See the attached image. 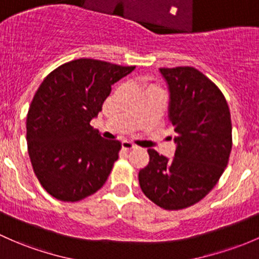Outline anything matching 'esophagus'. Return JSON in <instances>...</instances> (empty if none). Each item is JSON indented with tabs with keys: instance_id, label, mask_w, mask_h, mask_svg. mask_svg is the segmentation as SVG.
Returning <instances> with one entry per match:
<instances>
[{
	"instance_id": "obj_1",
	"label": "esophagus",
	"mask_w": 259,
	"mask_h": 259,
	"mask_svg": "<svg viewBox=\"0 0 259 259\" xmlns=\"http://www.w3.org/2000/svg\"><path fill=\"white\" fill-rule=\"evenodd\" d=\"M121 148L124 149V150H132V149H135L137 148V145H135V144H133V143H130V141H122L121 143Z\"/></svg>"
}]
</instances>
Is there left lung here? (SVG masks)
<instances>
[{"label": "left lung", "instance_id": "8db88e82", "mask_svg": "<svg viewBox=\"0 0 259 259\" xmlns=\"http://www.w3.org/2000/svg\"><path fill=\"white\" fill-rule=\"evenodd\" d=\"M170 89L168 116L178 144L167 160L149 149L139 184L149 200L167 211L190 207L219 182L230 160L232 122L219 87L194 67L160 68Z\"/></svg>", "mask_w": 259, "mask_h": 259}]
</instances>
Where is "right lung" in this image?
Here are the masks:
<instances>
[{
  "label": "right lung",
  "mask_w": 259,
  "mask_h": 259,
  "mask_svg": "<svg viewBox=\"0 0 259 259\" xmlns=\"http://www.w3.org/2000/svg\"><path fill=\"white\" fill-rule=\"evenodd\" d=\"M134 68L75 59L56 68L37 89L26 121L28 155L39 184L57 200L77 202L107 181L121 144L103 139L91 120L111 85Z\"/></svg>",
  "instance_id": "1"
}]
</instances>
